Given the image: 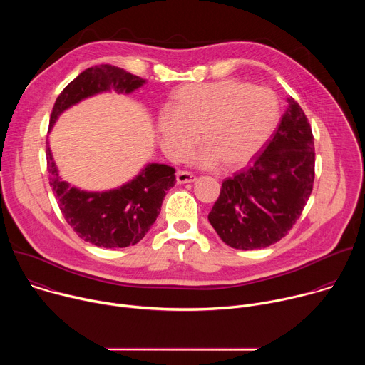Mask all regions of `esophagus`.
Instances as JSON below:
<instances>
[{"label":"esophagus","mask_w":365,"mask_h":365,"mask_svg":"<svg viewBox=\"0 0 365 365\" xmlns=\"http://www.w3.org/2000/svg\"><path fill=\"white\" fill-rule=\"evenodd\" d=\"M196 180V176L190 172H185V170H179L176 173V182L179 185H183V183H190V182H195Z\"/></svg>","instance_id":"esophagus-1"}]
</instances>
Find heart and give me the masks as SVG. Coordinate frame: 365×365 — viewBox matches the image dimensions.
I'll return each mask as SVG.
<instances>
[{"instance_id": "1", "label": "heart", "mask_w": 365, "mask_h": 365, "mask_svg": "<svg viewBox=\"0 0 365 365\" xmlns=\"http://www.w3.org/2000/svg\"><path fill=\"white\" fill-rule=\"evenodd\" d=\"M280 120L273 91L237 79L189 83L173 96L158 117L160 143L173 160H180L197 141L192 154L200 168H238L250 162L273 135Z\"/></svg>"}]
</instances>
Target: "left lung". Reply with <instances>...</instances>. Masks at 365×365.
<instances>
[{
	"label": "left lung",
	"mask_w": 365,
	"mask_h": 365,
	"mask_svg": "<svg viewBox=\"0 0 365 365\" xmlns=\"http://www.w3.org/2000/svg\"><path fill=\"white\" fill-rule=\"evenodd\" d=\"M287 110L252 165L222 182L207 215L221 240L237 250L264 248L280 241L296 224L315 179V144L299 103Z\"/></svg>",
	"instance_id": "obj_1"
}]
</instances>
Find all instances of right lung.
<instances>
[{
  "label": "right lung",
  "instance_id": "right-lung-1",
  "mask_svg": "<svg viewBox=\"0 0 365 365\" xmlns=\"http://www.w3.org/2000/svg\"><path fill=\"white\" fill-rule=\"evenodd\" d=\"M144 83L145 79L117 66L88 68L58 96L48 128L55 125L62 113L89 96L110 91L131 93ZM46 158L50 187L66 222L83 241L103 248H123L143 240L160 214L166 192L176 183L173 168L148 163L134 179L117 189L86 192L61 178L48 141Z\"/></svg>",
  "mask_w": 365,
  "mask_h": 365
}]
</instances>
